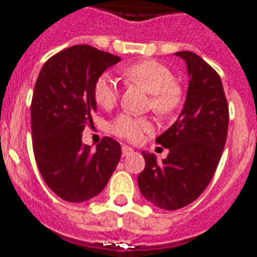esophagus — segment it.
<instances>
[{
	"label": "esophagus",
	"mask_w": 257,
	"mask_h": 257,
	"mask_svg": "<svg viewBox=\"0 0 257 257\" xmlns=\"http://www.w3.org/2000/svg\"><path fill=\"white\" fill-rule=\"evenodd\" d=\"M131 154H134L133 148L128 147V146H123V147H122V155H123V156H128V155Z\"/></svg>",
	"instance_id": "obj_1"
}]
</instances>
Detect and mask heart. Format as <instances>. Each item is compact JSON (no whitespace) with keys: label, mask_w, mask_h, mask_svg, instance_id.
<instances>
[{"label":"heart","mask_w":257,"mask_h":257,"mask_svg":"<svg viewBox=\"0 0 257 257\" xmlns=\"http://www.w3.org/2000/svg\"><path fill=\"white\" fill-rule=\"evenodd\" d=\"M123 76L133 82L143 86L151 93V107L160 115L175 113L181 105L182 90L175 81V76L167 65L156 60L138 61L123 69ZM95 102L101 107L110 109L118 99V88L111 76L102 73L93 86ZM151 120L133 114H119L111 123V131L130 142H139L144 133L151 131Z\"/></svg>","instance_id":"obj_1"}]
</instances>
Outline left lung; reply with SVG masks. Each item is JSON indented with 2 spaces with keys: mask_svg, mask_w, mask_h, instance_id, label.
Segmentation results:
<instances>
[{
  "mask_svg": "<svg viewBox=\"0 0 257 257\" xmlns=\"http://www.w3.org/2000/svg\"><path fill=\"white\" fill-rule=\"evenodd\" d=\"M186 63L189 84L181 113L156 143L169 154L158 163L143 151L146 167L138 185L148 202L177 210L196 201L213 179L228 130V105L220 77L198 55L176 52Z\"/></svg>",
  "mask_w": 257,
  "mask_h": 257,
  "instance_id": "8db88e82",
  "label": "left lung"
}]
</instances>
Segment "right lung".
I'll use <instances>...</instances> for the list:
<instances>
[{
    "label": "right lung",
    "mask_w": 257,
    "mask_h": 257,
    "mask_svg": "<svg viewBox=\"0 0 257 257\" xmlns=\"http://www.w3.org/2000/svg\"><path fill=\"white\" fill-rule=\"evenodd\" d=\"M119 56L80 44L50 57L42 67L31 101L33 148L40 175L67 202L98 196L119 163L120 144L103 138L95 151L82 144V131L97 110L95 80Z\"/></svg>",
    "instance_id": "1"
}]
</instances>
